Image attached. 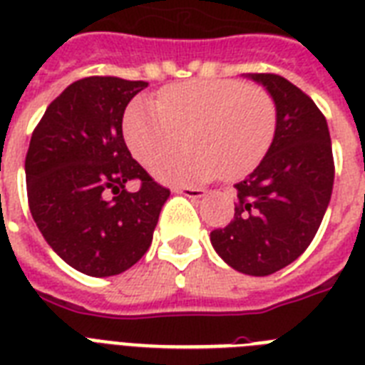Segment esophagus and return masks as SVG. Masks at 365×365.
I'll return each instance as SVG.
<instances>
[{
  "label": "esophagus",
  "mask_w": 365,
  "mask_h": 365,
  "mask_svg": "<svg viewBox=\"0 0 365 365\" xmlns=\"http://www.w3.org/2000/svg\"><path fill=\"white\" fill-rule=\"evenodd\" d=\"M176 193H182L189 199H200V197H205L206 191L202 187H176Z\"/></svg>",
  "instance_id": "1"
}]
</instances>
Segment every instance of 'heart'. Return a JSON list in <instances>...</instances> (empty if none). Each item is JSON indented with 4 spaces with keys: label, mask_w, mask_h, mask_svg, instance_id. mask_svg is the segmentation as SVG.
I'll use <instances>...</instances> for the list:
<instances>
[{
    "label": "heart",
    "mask_w": 365,
    "mask_h": 365,
    "mask_svg": "<svg viewBox=\"0 0 365 365\" xmlns=\"http://www.w3.org/2000/svg\"><path fill=\"white\" fill-rule=\"evenodd\" d=\"M277 102L263 87L240 79H193L160 91L159 102L134 100L123 130L140 163L175 147L185 131L194 148L155 158L151 170L168 183L229 180L248 174L265 157L277 132Z\"/></svg>",
    "instance_id": "1"
}]
</instances>
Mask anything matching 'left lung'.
I'll return each mask as SVG.
<instances>
[{
	"mask_svg": "<svg viewBox=\"0 0 365 365\" xmlns=\"http://www.w3.org/2000/svg\"><path fill=\"white\" fill-rule=\"evenodd\" d=\"M250 77L277 102V132L257 168L235 183L233 220L210 240L235 271L267 277L312 242L331 199L335 165L328 123L311 96L277 73Z\"/></svg>",
	"mask_w": 365,
	"mask_h": 365,
	"instance_id": "1",
	"label": "left lung"
}]
</instances>
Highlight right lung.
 Instances as JSON below:
<instances>
[{
    "instance_id": "right-lung-1",
    "label": "right lung",
    "mask_w": 365,
    "mask_h": 365,
    "mask_svg": "<svg viewBox=\"0 0 365 365\" xmlns=\"http://www.w3.org/2000/svg\"><path fill=\"white\" fill-rule=\"evenodd\" d=\"M148 87L113 76L71 83L48 104L26 153L34 222L62 259L113 277L142 259L170 189L132 159L123 138L128 102ZM140 182L134 194L124 185Z\"/></svg>"
}]
</instances>
